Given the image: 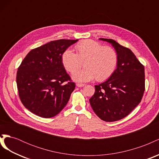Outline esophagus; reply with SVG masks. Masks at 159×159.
<instances>
[{
	"mask_svg": "<svg viewBox=\"0 0 159 159\" xmlns=\"http://www.w3.org/2000/svg\"><path fill=\"white\" fill-rule=\"evenodd\" d=\"M76 85L78 86V87H79V88H81V87H84V86L85 85V84H77Z\"/></svg>",
	"mask_w": 159,
	"mask_h": 159,
	"instance_id": "34e87169",
	"label": "esophagus"
}]
</instances>
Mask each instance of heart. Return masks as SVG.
<instances>
[{"instance_id":"1","label":"heart","mask_w":159,"mask_h":159,"mask_svg":"<svg viewBox=\"0 0 159 159\" xmlns=\"http://www.w3.org/2000/svg\"><path fill=\"white\" fill-rule=\"evenodd\" d=\"M76 54L66 50L61 56L65 68L74 74L83 66L85 68L74 75L77 81L85 82L96 77L98 81H103L113 75L118 64V54L113 48L103 46L101 43L85 40L75 46Z\"/></svg>"}]
</instances>
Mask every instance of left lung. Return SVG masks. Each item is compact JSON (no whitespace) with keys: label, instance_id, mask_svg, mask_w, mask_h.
Returning <instances> with one entry per match:
<instances>
[{"label":"left lung","instance_id":"obj_1","mask_svg":"<svg viewBox=\"0 0 159 159\" xmlns=\"http://www.w3.org/2000/svg\"><path fill=\"white\" fill-rule=\"evenodd\" d=\"M100 40L111 43L117 51V68L106 81L95 85L89 103L101 119L113 122L127 117L141 102L145 89V67L128 48L112 39Z\"/></svg>","mask_w":159,"mask_h":159}]
</instances>
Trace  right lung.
Masks as SVG:
<instances>
[{
    "label": "right lung",
    "instance_id": "1",
    "mask_svg": "<svg viewBox=\"0 0 159 159\" xmlns=\"http://www.w3.org/2000/svg\"><path fill=\"white\" fill-rule=\"evenodd\" d=\"M78 40L51 41L32 50L22 61L16 73L18 95L32 113L51 118L68 103L75 84L66 73L61 56Z\"/></svg>",
    "mask_w": 159,
    "mask_h": 159
}]
</instances>
